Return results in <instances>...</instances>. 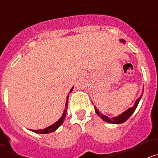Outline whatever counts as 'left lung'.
I'll return each instance as SVG.
<instances>
[{
  "label": "left lung",
  "mask_w": 158,
  "mask_h": 158,
  "mask_svg": "<svg viewBox=\"0 0 158 158\" xmlns=\"http://www.w3.org/2000/svg\"><path fill=\"white\" fill-rule=\"evenodd\" d=\"M119 41L123 43H125V40H119ZM142 94H141V96H139V98L136 100V101H135V104H134L133 107H130V108H128L127 110H126V111H124V112H123L122 114H120V115H118V116L112 117V118H109V117H107V115H103V114H102V113L100 112V111H99L97 108H96V106H94L95 111H96V114H97V115H98L99 116H100V118L103 119V120L105 121V122L109 123H114V124L123 123H124L125 121L127 120L128 118H130V116H131V115H132L134 112H135V109H136L137 107H138V104H139V101H140L141 98H142Z\"/></svg>",
  "instance_id": "left-lung-1"
}]
</instances>
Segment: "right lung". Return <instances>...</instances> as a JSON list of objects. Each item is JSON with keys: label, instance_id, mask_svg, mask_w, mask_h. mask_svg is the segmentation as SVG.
<instances>
[{"label": "right lung", "instance_id": "1", "mask_svg": "<svg viewBox=\"0 0 158 158\" xmlns=\"http://www.w3.org/2000/svg\"><path fill=\"white\" fill-rule=\"evenodd\" d=\"M73 87L70 89L69 93H71V92L73 91ZM68 98H69V96H67V97H66V103H65V110H64V111H63V114H62V115L61 116V118H60L56 123H54V124H52V125H51V126L47 127L44 128V129L31 130V131H33V132H35V133H37V134H49V133H51V132H53V131H56V130L58 129V128L59 127L61 126L62 123H63L64 119H65V115H66Z\"/></svg>", "mask_w": 158, "mask_h": 158}]
</instances>
